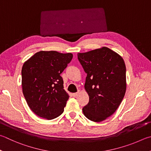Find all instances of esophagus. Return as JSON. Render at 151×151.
<instances>
[{"label":"esophagus","instance_id":"esophagus-1","mask_svg":"<svg viewBox=\"0 0 151 151\" xmlns=\"http://www.w3.org/2000/svg\"><path fill=\"white\" fill-rule=\"evenodd\" d=\"M79 93H80V90H78V91L77 92H76V93H73V96L74 97H76L79 94Z\"/></svg>","mask_w":151,"mask_h":151}]
</instances>
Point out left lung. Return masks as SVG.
I'll return each instance as SVG.
<instances>
[{
    "label": "left lung",
    "instance_id": "1",
    "mask_svg": "<svg viewBox=\"0 0 151 151\" xmlns=\"http://www.w3.org/2000/svg\"><path fill=\"white\" fill-rule=\"evenodd\" d=\"M78 59L87 74L84 88L89 102L83 108V114L92 122H102L116 111L125 96V62L106 47L78 53Z\"/></svg>",
    "mask_w": 151,
    "mask_h": 151
}]
</instances>
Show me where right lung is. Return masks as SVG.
I'll return each instance as SVG.
<instances>
[{
	"instance_id": "add662e5",
	"label": "right lung",
	"mask_w": 151,
	"mask_h": 151,
	"mask_svg": "<svg viewBox=\"0 0 151 151\" xmlns=\"http://www.w3.org/2000/svg\"><path fill=\"white\" fill-rule=\"evenodd\" d=\"M70 53L41 51L22 68L23 94L29 108L40 117L53 119L64 111L69 96L61 74L73 59Z\"/></svg>"
}]
</instances>
